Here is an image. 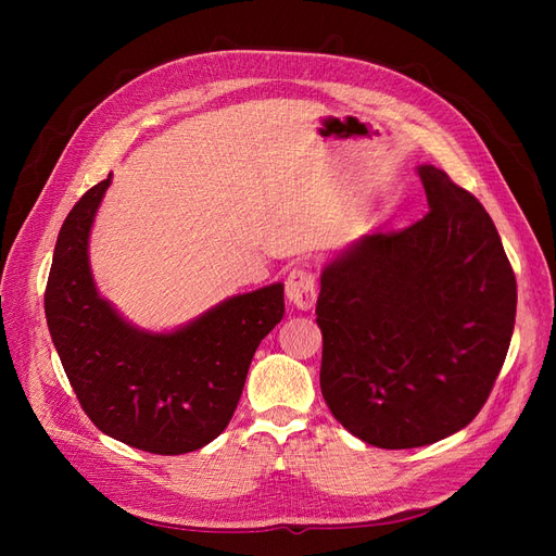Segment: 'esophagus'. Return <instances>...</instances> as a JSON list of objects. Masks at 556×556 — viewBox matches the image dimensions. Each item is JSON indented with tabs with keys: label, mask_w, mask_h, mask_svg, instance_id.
Here are the masks:
<instances>
[{
	"label": "esophagus",
	"mask_w": 556,
	"mask_h": 556,
	"mask_svg": "<svg viewBox=\"0 0 556 556\" xmlns=\"http://www.w3.org/2000/svg\"><path fill=\"white\" fill-rule=\"evenodd\" d=\"M285 292H288V299L299 311H311L317 301L315 274L308 266L292 268L288 274V280H285Z\"/></svg>",
	"instance_id": "obj_1"
}]
</instances>
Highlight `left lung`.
I'll list each match as a JSON object with an SVG mask.
<instances>
[{"instance_id": "left-lung-1", "label": "left lung", "mask_w": 556, "mask_h": 556, "mask_svg": "<svg viewBox=\"0 0 556 556\" xmlns=\"http://www.w3.org/2000/svg\"><path fill=\"white\" fill-rule=\"evenodd\" d=\"M429 213L378 231L319 282V387L331 415L368 445H429L473 419L506 362L517 282L490 213L431 164Z\"/></svg>"}]
</instances>
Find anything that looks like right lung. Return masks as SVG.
<instances>
[{
    "label": "right lung",
    "mask_w": 556,
    "mask_h": 556,
    "mask_svg": "<svg viewBox=\"0 0 556 556\" xmlns=\"http://www.w3.org/2000/svg\"><path fill=\"white\" fill-rule=\"evenodd\" d=\"M109 182L83 194L60 229L43 294L48 329L99 431L153 454L192 452L229 425L252 355L282 319V285L227 299L174 333L134 329L99 299L88 264Z\"/></svg>",
    "instance_id": "add662e5"
}]
</instances>
